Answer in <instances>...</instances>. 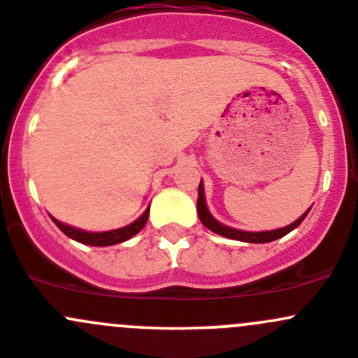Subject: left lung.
<instances>
[{
    "label": "left lung",
    "instance_id": "left-lung-1",
    "mask_svg": "<svg viewBox=\"0 0 358 358\" xmlns=\"http://www.w3.org/2000/svg\"><path fill=\"white\" fill-rule=\"evenodd\" d=\"M196 213H199L200 221H202L203 227H207L209 230H213L214 234L217 236L228 237V239H236V241H243V243H271V241L279 239V237L287 236L290 234L294 228H297L299 224L302 223V220L306 217V214H302L297 221H294L292 224L285 228H279V230H271V232H243V230H234L230 227H224V224L217 223L213 216L209 214L206 206V196H203V186L202 181H200L199 186V200H196Z\"/></svg>",
    "mask_w": 358,
    "mask_h": 358
}]
</instances>
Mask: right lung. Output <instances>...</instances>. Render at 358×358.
<instances>
[{
	"mask_svg": "<svg viewBox=\"0 0 358 358\" xmlns=\"http://www.w3.org/2000/svg\"><path fill=\"white\" fill-rule=\"evenodd\" d=\"M148 217H149V209L138 217L137 221H134L131 224L124 228H117V230H110V232H84V230H79V228H73V227H68V224L59 223L57 220L52 221L57 224L61 232L66 234L68 237H71L73 241L77 243H83V244H90V246H110V244H117V243H124L128 241L130 237H134L135 234H138L144 228V224L148 223Z\"/></svg>",
	"mask_w": 358,
	"mask_h": 358,
	"instance_id": "obj_1",
	"label": "right lung"
}]
</instances>
